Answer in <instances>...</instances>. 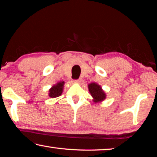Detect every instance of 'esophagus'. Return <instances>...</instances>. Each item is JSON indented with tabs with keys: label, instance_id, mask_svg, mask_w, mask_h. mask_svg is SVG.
<instances>
[{
	"label": "esophagus",
	"instance_id": "34e87169",
	"mask_svg": "<svg viewBox=\"0 0 157 157\" xmlns=\"http://www.w3.org/2000/svg\"><path fill=\"white\" fill-rule=\"evenodd\" d=\"M81 79H75V80H73L74 83H80L81 82Z\"/></svg>",
	"mask_w": 157,
	"mask_h": 157
}]
</instances>
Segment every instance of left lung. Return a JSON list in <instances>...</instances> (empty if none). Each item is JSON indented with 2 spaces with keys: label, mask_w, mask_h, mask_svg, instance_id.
<instances>
[{
  "label": "left lung",
  "mask_w": 157,
  "mask_h": 157,
  "mask_svg": "<svg viewBox=\"0 0 157 157\" xmlns=\"http://www.w3.org/2000/svg\"><path fill=\"white\" fill-rule=\"evenodd\" d=\"M89 91L93 98V101L95 103L101 102L106 99L107 95L103 91L100 85L95 82H91L88 84Z\"/></svg>",
  "instance_id": "1"
}]
</instances>
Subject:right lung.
<instances>
[{"mask_svg":"<svg viewBox=\"0 0 157 157\" xmlns=\"http://www.w3.org/2000/svg\"><path fill=\"white\" fill-rule=\"evenodd\" d=\"M64 84L65 82L63 81H60L53 85L51 88L49 89L48 96L52 98H55L60 96L63 92Z\"/></svg>","mask_w":157,"mask_h":157,"instance_id":"obj_1","label":"right lung"}]
</instances>
